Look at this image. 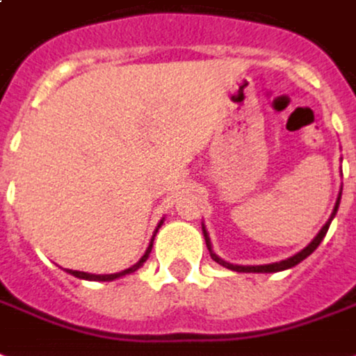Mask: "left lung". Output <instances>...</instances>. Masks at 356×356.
<instances>
[{"instance_id":"obj_1","label":"left lung","mask_w":356,"mask_h":356,"mask_svg":"<svg viewBox=\"0 0 356 356\" xmlns=\"http://www.w3.org/2000/svg\"><path fill=\"white\" fill-rule=\"evenodd\" d=\"M339 197H341V193H339ZM339 197H338V201H336V207H334V212H332L330 220H328V222L324 224V227L321 229V232H318V235H316V237L311 241V245H307L305 248H303L302 252H298L296 256H292V258H288V260L277 261V264H269V266H233V264H227V261H224L222 258H218L216 254L212 252V248H210L209 235H207V232H204V227H203L204 241H207V248H209L210 258H212L214 261H218L220 266L227 267V269H232V271H238V273H277V271H282V269H290V267L298 266V264L305 260V258H307L309 254H313V250H315L316 246L321 245V241H323L324 235H326V232H328V227H330L332 218L336 216V212H338Z\"/></svg>"}]
</instances>
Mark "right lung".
I'll return each mask as SVG.
<instances>
[{"label": "right lung", "mask_w": 356, "mask_h": 356, "mask_svg": "<svg viewBox=\"0 0 356 356\" xmlns=\"http://www.w3.org/2000/svg\"><path fill=\"white\" fill-rule=\"evenodd\" d=\"M161 225V224H159ZM155 237V235H153ZM152 246H153V238L152 243H149V246H147L146 254L140 258L138 264H134L132 267H129V269H124V271H121V273H113V275H90V273H83V271H72V269H68L70 275H74V277H77V279H87V281H113V279H119V277H123V275L127 273H132V271H136L144 261L147 260V256H149V252H152Z\"/></svg>", "instance_id": "add662e5"}]
</instances>
